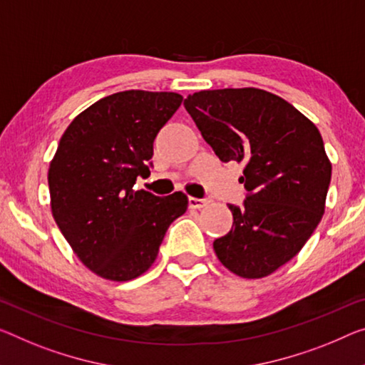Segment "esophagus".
Returning <instances> with one entry per match:
<instances>
[{
  "label": "esophagus",
  "mask_w": 365,
  "mask_h": 365,
  "mask_svg": "<svg viewBox=\"0 0 365 365\" xmlns=\"http://www.w3.org/2000/svg\"><path fill=\"white\" fill-rule=\"evenodd\" d=\"M189 209H202V207H205L209 204L210 199H197V197H189Z\"/></svg>",
  "instance_id": "1"
}]
</instances>
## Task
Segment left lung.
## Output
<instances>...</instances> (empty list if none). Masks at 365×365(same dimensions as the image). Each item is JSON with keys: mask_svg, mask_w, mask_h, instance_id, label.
<instances>
[{"mask_svg": "<svg viewBox=\"0 0 365 365\" xmlns=\"http://www.w3.org/2000/svg\"><path fill=\"white\" fill-rule=\"evenodd\" d=\"M184 108L222 161L243 163L246 199L230 204L232 230L214 241L218 259L259 279L304 248L324 212L331 163L312 120L257 88L199 91Z\"/></svg>", "mask_w": 365, "mask_h": 365, "instance_id": "1", "label": "left lung"}]
</instances>
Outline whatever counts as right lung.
I'll use <instances>...</instances> for the list:
<instances>
[{
  "instance_id": "right-lung-1",
  "label": "right lung",
  "mask_w": 365,
  "mask_h": 365,
  "mask_svg": "<svg viewBox=\"0 0 365 365\" xmlns=\"http://www.w3.org/2000/svg\"><path fill=\"white\" fill-rule=\"evenodd\" d=\"M182 96L130 89L75 117L48 168L55 222L83 264L124 282L148 271L187 197L135 190L150 175L153 142Z\"/></svg>"
}]
</instances>
